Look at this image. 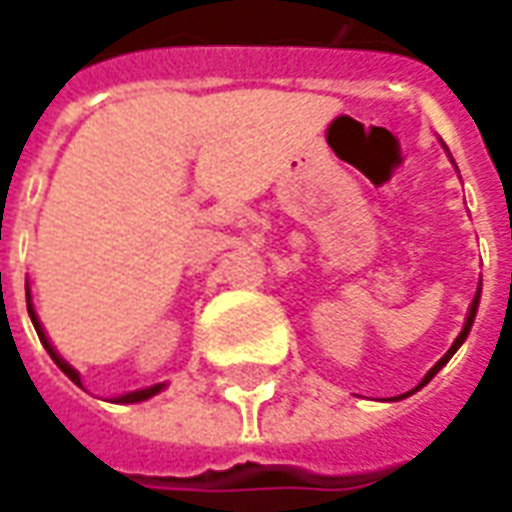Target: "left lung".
Instances as JSON below:
<instances>
[{
  "mask_svg": "<svg viewBox=\"0 0 512 512\" xmlns=\"http://www.w3.org/2000/svg\"><path fill=\"white\" fill-rule=\"evenodd\" d=\"M480 293H482V280H480V288H477V293H474V302H471V307H468L466 324H463V330H460V335H457V338H455V343L449 346V352H446V355H443L441 360H438V363H435V366H432L430 371H427V374H424V380L418 382V385H416V388H413V391L402 393V396H393V402H396V399H405V396H410V393L421 391V388H424V385H427V382H430L432 377H435V374H438V371H441V368L446 366L449 360H452V355H455L457 349L463 346V341H466V338H468V332H471V324H474V318H477V307H480Z\"/></svg>",
  "mask_w": 512,
  "mask_h": 512,
  "instance_id": "8db88e82",
  "label": "left lung"
}]
</instances>
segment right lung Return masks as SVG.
<instances>
[{
	"mask_svg": "<svg viewBox=\"0 0 512 512\" xmlns=\"http://www.w3.org/2000/svg\"><path fill=\"white\" fill-rule=\"evenodd\" d=\"M27 313H30L32 327H35V332H38V338H41V343H44V349L49 352V357H52V360L57 363V368H60V371H63V374H66V377H69L74 385H80L82 388L80 371H77V368H71L69 363L63 360V357L57 355L55 346H52V343H49V338H46L44 324L38 321V313H35V307H32V302H30V285H27ZM163 388H166V382H157V385H149V388H141V391H130V393H121V396H113L110 402H116V405H135V402H146V399H152V396L163 391Z\"/></svg>",
	"mask_w": 512,
	"mask_h": 512,
	"instance_id": "add662e5",
	"label": "right lung"
}]
</instances>
